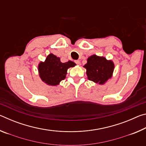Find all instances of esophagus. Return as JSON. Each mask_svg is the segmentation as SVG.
<instances>
[{"mask_svg": "<svg viewBox=\"0 0 146 146\" xmlns=\"http://www.w3.org/2000/svg\"><path fill=\"white\" fill-rule=\"evenodd\" d=\"M75 62L76 64H77V65H79V66L80 65V60H75Z\"/></svg>", "mask_w": 146, "mask_h": 146, "instance_id": "34e87169", "label": "esophagus"}]
</instances>
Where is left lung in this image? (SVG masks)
Returning a JSON list of instances; mask_svg holds the SVG:
<instances>
[{"instance_id": "obj_1", "label": "left lung", "mask_w": 146, "mask_h": 146, "mask_svg": "<svg viewBox=\"0 0 146 146\" xmlns=\"http://www.w3.org/2000/svg\"><path fill=\"white\" fill-rule=\"evenodd\" d=\"M84 68L86 69L89 80L104 84L113 76L115 64L112 60H108L104 56L93 55L88 57Z\"/></svg>"}]
</instances>
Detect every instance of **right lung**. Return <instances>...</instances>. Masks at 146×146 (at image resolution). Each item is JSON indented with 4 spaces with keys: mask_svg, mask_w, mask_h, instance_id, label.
Returning <instances> with one entry per match:
<instances>
[{
    "mask_svg": "<svg viewBox=\"0 0 146 146\" xmlns=\"http://www.w3.org/2000/svg\"><path fill=\"white\" fill-rule=\"evenodd\" d=\"M76 64L69 60L65 63L60 62L59 57L50 53L44 62L38 64L39 76L44 83L49 86L58 85L66 78L67 71L70 68L74 67Z\"/></svg>",
    "mask_w": 146,
    "mask_h": 146,
    "instance_id": "add662e5",
    "label": "right lung"
}]
</instances>
